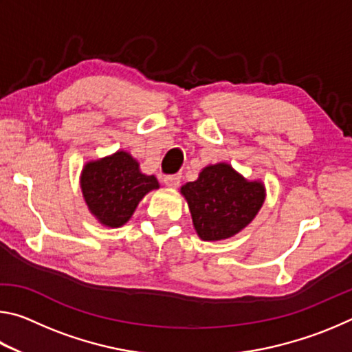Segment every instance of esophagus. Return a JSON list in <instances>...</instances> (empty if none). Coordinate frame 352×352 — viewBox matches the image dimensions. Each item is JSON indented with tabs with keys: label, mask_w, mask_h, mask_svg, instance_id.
Wrapping results in <instances>:
<instances>
[{
	"label": "esophagus",
	"mask_w": 352,
	"mask_h": 352,
	"mask_svg": "<svg viewBox=\"0 0 352 352\" xmlns=\"http://www.w3.org/2000/svg\"><path fill=\"white\" fill-rule=\"evenodd\" d=\"M180 180H182V177L178 174L166 175L164 177V184H166V186H169V188H177L178 184H180Z\"/></svg>",
	"instance_id": "34e87169"
}]
</instances>
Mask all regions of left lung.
<instances>
[{"label":"left lung","mask_w":352,"mask_h":352,"mask_svg":"<svg viewBox=\"0 0 352 352\" xmlns=\"http://www.w3.org/2000/svg\"><path fill=\"white\" fill-rule=\"evenodd\" d=\"M195 231L204 241L234 236L252 222L264 204V186L247 182L230 164L208 166L182 188Z\"/></svg>","instance_id":"1"}]
</instances>
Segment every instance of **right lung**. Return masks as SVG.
<instances>
[{
    "mask_svg": "<svg viewBox=\"0 0 352 352\" xmlns=\"http://www.w3.org/2000/svg\"><path fill=\"white\" fill-rule=\"evenodd\" d=\"M80 186L88 208L99 222L116 228L132 217L140 200L160 184L153 175L142 174L132 155L116 152L88 163L82 172Z\"/></svg>",
    "mask_w": 352,
    "mask_h": 352,
    "instance_id": "obj_1",
    "label": "right lung"
}]
</instances>
